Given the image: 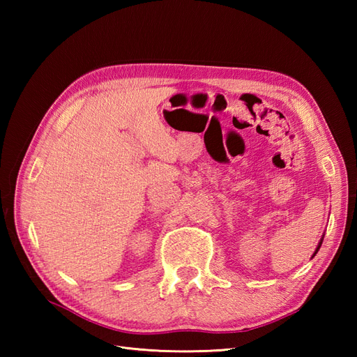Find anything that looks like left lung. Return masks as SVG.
<instances>
[{
    "instance_id": "left-lung-1",
    "label": "left lung",
    "mask_w": 357,
    "mask_h": 357,
    "mask_svg": "<svg viewBox=\"0 0 357 357\" xmlns=\"http://www.w3.org/2000/svg\"><path fill=\"white\" fill-rule=\"evenodd\" d=\"M321 241H323V238L320 240V243H319V245H317V248H316V252H314V255H312V257H314V256H316V253L319 252V248H320V245H321Z\"/></svg>"
}]
</instances>
